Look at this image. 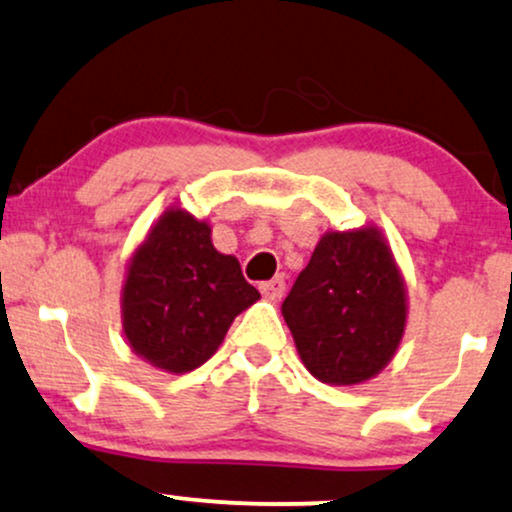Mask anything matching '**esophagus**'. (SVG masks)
<instances>
[{
    "instance_id": "1",
    "label": "esophagus",
    "mask_w": 512,
    "mask_h": 512,
    "mask_svg": "<svg viewBox=\"0 0 512 512\" xmlns=\"http://www.w3.org/2000/svg\"><path fill=\"white\" fill-rule=\"evenodd\" d=\"M260 293L267 300H272V303H276V300H281L283 293H286V281H283V276H274L272 281L260 283Z\"/></svg>"
}]
</instances>
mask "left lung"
Instances as JSON below:
<instances>
[{"label": "left lung", "instance_id": "1", "mask_svg": "<svg viewBox=\"0 0 512 512\" xmlns=\"http://www.w3.org/2000/svg\"><path fill=\"white\" fill-rule=\"evenodd\" d=\"M281 315L315 379L355 386L377 377L408 322L403 274L379 226L326 231Z\"/></svg>", "mask_w": 512, "mask_h": 512}]
</instances>
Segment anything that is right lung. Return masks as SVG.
Listing matches in <instances>:
<instances>
[{
	"label": "right lung",
	"mask_w": 512,
	"mask_h": 512,
	"mask_svg": "<svg viewBox=\"0 0 512 512\" xmlns=\"http://www.w3.org/2000/svg\"><path fill=\"white\" fill-rule=\"evenodd\" d=\"M260 300L212 226L169 207L128 260L121 324L128 346L169 374L193 372L217 353L240 312Z\"/></svg>",
	"instance_id": "1"
}]
</instances>
